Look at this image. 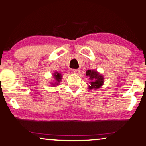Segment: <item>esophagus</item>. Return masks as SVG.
I'll use <instances>...</instances> for the list:
<instances>
[{
  "label": "esophagus",
  "mask_w": 146,
  "mask_h": 146,
  "mask_svg": "<svg viewBox=\"0 0 146 146\" xmlns=\"http://www.w3.org/2000/svg\"><path fill=\"white\" fill-rule=\"evenodd\" d=\"M73 73H76V74H78V73H79V71H80V70H79V69H73Z\"/></svg>",
  "instance_id": "esophagus-1"
}]
</instances>
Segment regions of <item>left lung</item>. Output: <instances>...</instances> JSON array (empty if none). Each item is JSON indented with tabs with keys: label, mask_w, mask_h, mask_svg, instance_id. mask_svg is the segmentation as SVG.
Returning <instances> with one entry per match:
<instances>
[{
	"label": "left lung",
	"mask_w": 146,
	"mask_h": 146,
	"mask_svg": "<svg viewBox=\"0 0 146 146\" xmlns=\"http://www.w3.org/2000/svg\"><path fill=\"white\" fill-rule=\"evenodd\" d=\"M86 75L88 76L89 79L90 80L89 89H98L104 83V77L97 71L87 70Z\"/></svg>",
	"instance_id": "8db88e82"
}]
</instances>
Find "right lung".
I'll return each instance as SVG.
<instances>
[{
  "mask_svg": "<svg viewBox=\"0 0 146 146\" xmlns=\"http://www.w3.org/2000/svg\"><path fill=\"white\" fill-rule=\"evenodd\" d=\"M54 75H55L54 76H55V78L56 79V81H57L58 82H59V81H61V75L59 73H55ZM57 84H58V83H57Z\"/></svg>",
  "mask_w": 146,
  "mask_h": 146,
  "instance_id": "1",
  "label": "right lung"
}]
</instances>
